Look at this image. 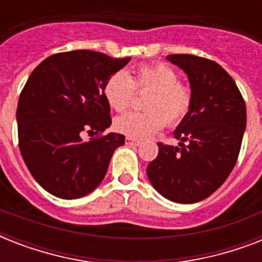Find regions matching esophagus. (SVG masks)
Listing matches in <instances>:
<instances>
[{
    "label": "esophagus",
    "mask_w": 262,
    "mask_h": 262,
    "mask_svg": "<svg viewBox=\"0 0 262 262\" xmlns=\"http://www.w3.org/2000/svg\"><path fill=\"white\" fill-rule=\"evenodd\" d=\"M126 144H129V145H140V140H136L133 137H126Z\"/></svg>",
    "instance_id": "34e87169"
}]
</instances>
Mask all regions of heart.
Returning a JSON list of instances; mask_svg holds the SVG:
<instances>
[{"label":"heart","instance_id":"1","mask_svg":"<svg viewBox=\"0 0 262 262\" xmlns=\"http://www.w3.org/2000/svg\"><path fill=\"white\" fill-rule=\"evenodd\" d=\"M135 90L148 91L143 100L145 110L129 111L114 121L115 130L127 137H149L164 126V121L168 126H174L190 111V87L179 83L177 72L166 63L140 65L130 75L115 72L103 85V95L113 110L123 111L130 104Z\"/></svg>","mask_w":262,"mask_h":262}]
</instances>
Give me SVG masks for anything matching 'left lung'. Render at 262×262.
<instances>
[{"label": "left lung", "instance_id": "obj_1", "mask_svg": "<svg viewBox=\"0 0 262 262\" xmlns=\"http://www.w3.org/2000/svg\"><path fill=\"white\" fill-rule=\"evenodd\" d=\"M166 58L187 75L193 102L175 129L178 147L158 143L148 164L152 186L174 203L193 204L219 189L235 166L246 129V104L232 77L211 59L191 54Z\"/></svg>", "mask_w": 262, "mask_h": 262}]
</instances>
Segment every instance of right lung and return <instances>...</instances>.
Listing matches in <instances>:
<instances>
[{
	"label": "right lung",
	"mask_w": 262,
	"mask_h": 262,
	"mask_svg": "<svg viewBox=\"0 0 262 262\" xmlns=\"http://www.w3.org/2000/svg\"><path fill=\"white\" fill-rule=\"evenodd\" d=\"M130 58L91 50L50 55L31 73L18 98V147L40 186L55 197L80 199L103 181L125 136L108 133L83 141V130L100 135L111 125L103 85Z\"/></svg>",
	"instance_id": "1"
}]
</instances>
